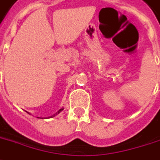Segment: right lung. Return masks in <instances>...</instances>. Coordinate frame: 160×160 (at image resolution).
Returning <instances> with one entry per match:
<instances>
[{
	"instance_id": "obj_1",
	"label": "right lung",
	"mask_w": 160,
	"mask_h": 160,
	"mask_svg": "<svg viewBox=\"0 0 160 160\" xmlns=\"http://www.w3.org/2000/svg\"><path fill=\"white\" fill-rule=\"evenodd\" d=\"M62 110H63V109H62V108H61V109H60V110H59V111H58V112H56V113H54V114H53V116H51V118H52V117H53V116H55V115H57V114H58V113H60V112H61L62 111Z\"/></svg>"
}]
</instances>
